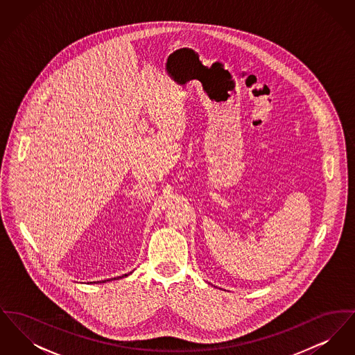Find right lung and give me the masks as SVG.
Masks as SVG:
<instances>
[{"mask_svg":"<svg viewBox=\"0 0 355 355\" xmlns=\"http://www.w3.org/2000/svg\"><path fill=\"white\" fill-rule=\"evenodd\" d=\"M123 277H128V274H123V275H122V277H117V278H123ZM117 278H113V279H117ZM107 281H109V279H107ZM105 282H106V281H105Z\"/></svg>","mask_w":355,"mask_h":355,"instance_id":"1","label":"right lung"}]
</instances>
